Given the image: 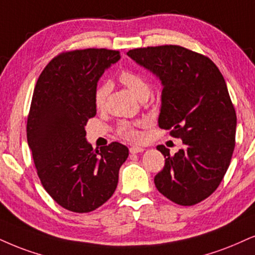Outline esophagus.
I'll use <instances>...</instances> for the list:
<instances>
[{
	"label": "esophagus",
	"mask_w": 255,
	"mask_h": 255,
	"mask_svg": "<svg viewBox=\"0 0 255 255\" xmlns=\"http://www.w3.org/2000/svg\"><path fill=\"white\" fill-rule=\"evenodd\" d=\"M143 151H144L143 147H139V146H131L130 147V153H139Z\"/></svg>",
	"instance_id": "34e87169"
}]
</instances>
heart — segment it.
Wrapping results in <instances>:
<instances>
[{
  "label": "heart",
  "instance_id": "b5f03b06",
  "mask_svg": "<svg viewBox=\"0 0 255 255\" xmlns=\"http://www.w3.org/2000/svg\"><path fill=\"white\" fill-rule=\"evenodd\" d=\"M119 80L123 85L128 87V90L132 92L138 99L147 98L150 94V85L145 80V78H143L142 75L136 73V72L130 71V70H124L119 73ZM111 90L109 83H104L99 85L97 87L96 92H94V104L98 109L103 108L105 100L108 98V94ZM143 123H137L136 125H130L127 123H122L121 127H119V133L123 138L125 139L131 140V142H138L142 138L139 131L137 130V127H142Z\"/></svg>",
  "mask_w": 255,
  "mask_h": 255
}]
</instances>
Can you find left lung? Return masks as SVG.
Listing matches in <instances>:
<instances>
[{
	"label": "left lung",
	"mask_w": 255,
	"mask_h": 255,
	"mask_svg": "<svg viewBox=\"0 0 255 255\" xmlns=\"http://www.w3.org/2000/svg\"><path fill=\"white\" fill-rule=\"evenodd\" d=\"M127 54L161 80L158 127L184 146L165 157L155 176L161 194L181 206L210 196L227 171L235 146L237 113L221 72L209 58L181 46L136 48Z\"/></svg>",
	"instance_id": "obj_1"
}]
</instances>
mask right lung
<instances>
[{
	"mask_svg": "<svg viewBox=\"0 0 255 255\" xmlns=\"http://www.w3.org/2000/svg\"><path fill=\"white\" fill-rule=\"evenodd\" d=\"M119 59L118 51L105 48L61 53L41 72L34 89L28 145L45 190L71 212L89 213L105 203L128 156L118 142L94 150L85 131L97 113V83Z\"/></svg>",
	"mask_w": 255,
	"mask_h": 255,
	"instance_id": "obj_1",
	"label": "right lung"
}]
</instances>
